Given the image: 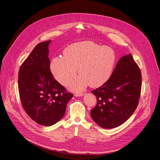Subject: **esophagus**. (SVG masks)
<instances>
[{"label":"esophagus","instance_id":"1","mask_svg":"<svg viewBox=\"0 0 160 160\" xmlns=\"http://www.w3.org/2000/svg\"><path fill=\"white\" fill-rule=\"evenodd\" d=\"M85 94V92H75V96H82Z\"/></svg>","mask_w":160,"mask_h":160}]
</instances>
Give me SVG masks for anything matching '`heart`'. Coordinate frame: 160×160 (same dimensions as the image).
Here are the masks:
<instances>
[{
	"instance_id": "heart-1",
	"label": "heart",
	"mask_w": 160,
	"mask_h": 160,
	"mask_svg": "<svg viewBox=\"0 0 160 160\" xmlns=\"http://www.w3.org/2000/svg\"><path fill=\"white\" fill-rule=\"evenodd\" d=\"M116 61L114 51L92 41L73 43L66 47L63 56L52 58L50 70L54 78L63 85H66L77 75H80L72 81L70 88L82 90L89 84L98 88L110 78Z\"/></svg>"
}]
</instances>
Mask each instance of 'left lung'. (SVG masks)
Here are the masks:
<instances>
[{
	"mask_svg": "<svg viewBox=\"0 0 160 160\" xmlns=\"http://www.w3.org/2000/svg\"><path fill=\"white\" fill-rule=\"evenodd\" d=\"M141 88V71L132 54L122 57L109 80L91 91L97 99L91 111L92 119L106 129L123 124L138 105Z\"/></svg>",
	"mask_w": 160,
	"mask_h": 160,
	"instance_id": "1",
	"label": "left lung"
}]
</instances>
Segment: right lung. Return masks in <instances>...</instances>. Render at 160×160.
I'll return each instance as SVG.
<instances>
[{
  "label": "right lung",
  "instance_id": "obj_1",
  "mask_svg": "<svg viewBox=\"0 0 160 160\" xmlns=\"http://www.w3.org/2000/svg\"><path fill=\"white\" fill-rule=\"evenodd\" d=\"M38 44L22 64L18 72V91L22 105L36 122L49 126L64 116L73 94L54 79L50 71L48 45Z\"/></svg>",
  "mask_w": 160,
  "mask_h": 160
}]
</instances>
